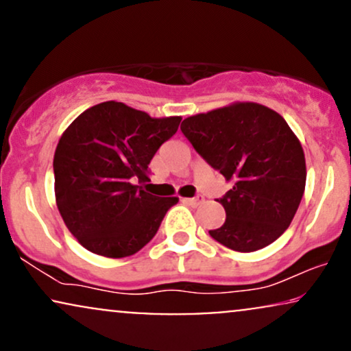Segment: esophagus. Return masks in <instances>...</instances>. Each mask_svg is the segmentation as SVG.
I'll use <instances>...</instances> for the list:
<instances>
[{
	"label": "esophagus",
	"instance_id": "1",
	"mask_svg": "<svg viewBox=\"0 0 351 351\" xmlns=\"http://www.w3.org/2000/svg\"><path fill=\"white\" fill-rule=\"evenodd\" d=\"M183 201L186 204H191V206H199V204L204 201V198L203 196H195V198H184Z\"/></svg>",
	"mask_w": 351,
	"mask_h": 351
}]
</instances>
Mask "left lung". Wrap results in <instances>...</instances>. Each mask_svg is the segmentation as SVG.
<instances>
[{
    "label": "left lung",
    "instance_id": "obj_1",
    "mask_svg": "<svg viewBox=\"0 0 351 351\" xmlns=\"http://www.w3.org/2000/svg\"><path fill=\"white\" fill-rule=\"evenodd\" d=\"M181 132L215 170L232 181L217 199L226 211L209 236L232 251L272 244L291 226L305 189L302 145L282 115L254 102H237L188 117Z\"/></svg>",
    "mask_w": 351,
    "mask_h": 351
}]
</instances>
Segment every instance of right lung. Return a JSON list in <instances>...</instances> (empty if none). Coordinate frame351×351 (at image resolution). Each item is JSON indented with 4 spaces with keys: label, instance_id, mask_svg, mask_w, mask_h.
Returning <instances> with one entry per match:
<instances>
[{
    "label": "right lung",
    "instance_id": "add662e5",
    "mask_svg": "<svg viewBox=\"0 0 351 351\" xmlns=\"http://www.w3.org/2000/svg\"><path fill=\"white\" fill-rule=\"evenodd\" d=\"M180 122L181 117L152 119L108 100L87 108L67 127L52 163L56 203L87 251L119 259L153 239L178 198L153 196L142 183L150 181L148 165Z\"/></svg>",
    "mask_w": 351,
    "mask_h": 351
}]
</instances>
